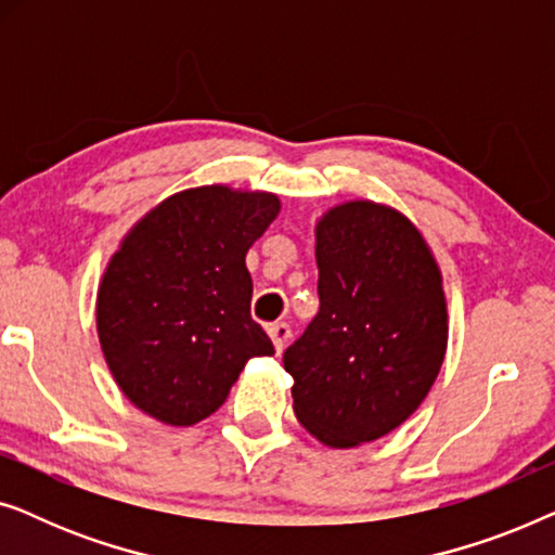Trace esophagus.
I'll return each mask as SVG.
<instances>
[{"mask_svg": "<svg viewBox=\"0 0 555 555\" xmlns=\"http://www.w3.org/2000/svg\"><path fill=\"white\" fill-rule=\"evenodd\" d=\"M268 333H270L272 344H275V351L278 353L283 351V348L287 346V340H291V336H293L291 325H287V323H272L270 328H268Z\"/></svg>", "mask_w": 555, "mask_h": 555, "instance_id": "obj_1", "label": "esophagus"}]
</instances>
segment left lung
I'll return each instance as SVG.
<instances>
[{"instance_id": "1", "label": "left lung", "mask_w": 555, "mask_h": 555, "mask_svg": "<svg viewBox=\"0 0 555 555\" xmlns=\"http://www.w3.org/2000/svg\"><path fill=\"white\" fill-rule=\"evenodd\" d=\"M318 315L283 353L293 409L328 447L389 435L416 412L447 348L442 275L397 209L348 202L315 227Z\"/></svg>"}]
</instances>
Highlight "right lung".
I'll list each match as a JSON object with an SVG mask.
<instances>
[{"instance_id":"right-lung-1","label":"right lung","mask_w":555,"mask_h":555,"mask_svg":"<svg viewBox=\"0 0 555 555\" xmlns=\"http://www.w3.org/2000/svg\"><path fill=\"white\" fill-rule=\"evenodd\" d=\"M278 211L275 194L215 184L169 196L128 232L98 291V338L141 412L202 422L253 356L275 353L249 315L245 255Z\"/></svg>"}]
</instances>
